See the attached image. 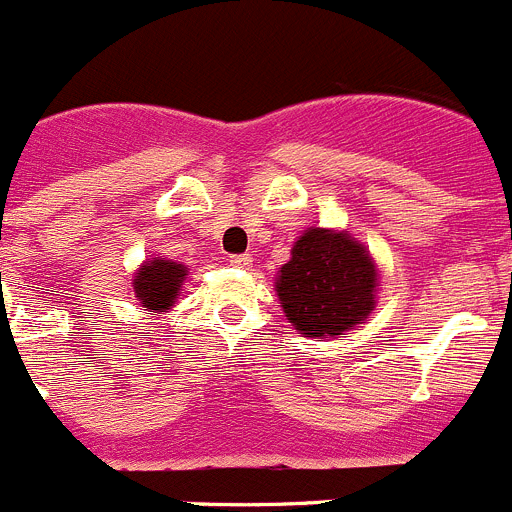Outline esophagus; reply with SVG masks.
Returning a JSON list of instances; mask_svg holds the SVG:
<instances>
[{
  "label": "esophagus",
  "instance_id": "34e87169",
  "mask_svg": "<svg viewBox=\"0 0 512 512\" xmlns=\"http://www.w3.org/2000/svg\"><path fill=\"white\" fill-rule=\"evenodd\" d=\"M230 265L232 267H240V270H247L252 265V257L250 255H232L230 257Z\"/></svg>",
  "mask_w": 512,
  "mask_h": 512
}]
</instances>
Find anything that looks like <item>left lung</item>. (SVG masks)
<instances>
[{"instance_id":"8db88e82","label":"left lung","mask_w":512,"mask_h":512,"mask_svg":"<svg viewBox=\"0 0 512 512\" xmlns=\"http://www.w3.org/2000/svg\"><path fill=\"white\" fill-rule=\"evenodd\" d=\"M380 272L375 257L345 230L307 227L277 270L275 292L300 335L340 337L375 310Z\"/></svg>"}]
</instances>
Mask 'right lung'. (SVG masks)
Wrapping results in <instances>:
<instances>
[{"label":"right lung","instance_id":"obj_1","mask_svg":"<svg viewBox=\"0 0 512 512\" xmlns=\"http://www.w3.org/2000/svg\"><path fill=\"white\" fill-rule=\"evenodd\" d=\"M187 280V267L167 257H150L132 275V292L145 307L147 315H165L180 300Z\"/></svg>","mask_w":512,"mask_h":512}]
</instances>
